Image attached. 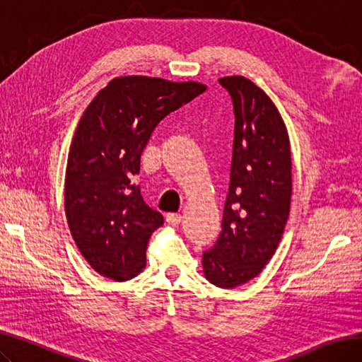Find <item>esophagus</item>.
Instances as JSON below:
<instances>
[{"mask_svg":"<svg viewBox=\"0 0 362 362\" xmlns=\"http://www.w3.org/2000/svg\"><path fill=\"white\" fill-rule=\"evenodd\" d=\"M181 219H182V216L178 214H167L165 223L169 226H178L181 223Z\"/></svg>","mask_w":362,"mask_h":362,"instance_id":"1","label":"esophagus"}]
</instances>
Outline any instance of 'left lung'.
<instances>
[{
	"mask_svg": "<svg viewBox=\"0 0 362 362\" xmlns=\"http://www.w3.org/2000/svg\"><path fill=\"white\" fill-rule=\"evenodd\" d=\"M219 84L233 103L235 138L221 233L202 255V269L209 283L233 288L258 276L278 249L292 198V155L266 92L240 75Z\"/></svg>",
	"mask_w": 362,
	"mask_h": 362,
	"instance_id": "left-lung-1",
	"label": "left lung"
}]
</instances>
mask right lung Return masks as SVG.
<instances>
[{
  "label": "right lung",
  "instance_id": "obj_1",
  "mask_svg": "<svg viewBox=\"0 0 362 362\" xmlns=\"http://www.w3.org/2000/svg\"><path fill=\"white\" fill-rule=\"evenodd\" d=\"M207 87L151 76H118L98 92L70 144L64 206L79 252L101 276L129 281L146 267L148 238L163 215L141 197L135 175L164 117Z\"/></svg>",
  "mask_w": 362,
  "mask_h": 362
}]
</instances>
